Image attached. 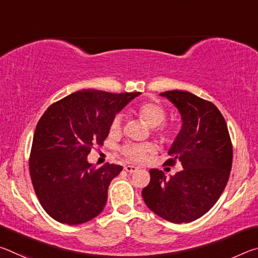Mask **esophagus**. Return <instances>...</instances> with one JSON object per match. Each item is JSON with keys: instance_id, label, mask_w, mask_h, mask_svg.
Segmentation results:
<instances>
[{"instance_id": "esophagus-1", "label": "esophagus", "mask_w": 258, "mask_h": 258, "mask_svg": "<svg viewBox=\"0 0 258 258\" xmlns=\"http://www.w3.org/2000/svg\"><path fill=\"white\" fill-rule=\"evenodd\" d=\"M124 169H125L126 172H128V173H134V172L138 171L139 167H137V166H134V165H126L125 167H124Z\"/></svg>"}]
</instances>
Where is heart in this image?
<instances>
[{
	"label": "heart",
	"mask_w": 258,
	"mask_h": 258,
	"mask_svg": "<svg viewBox=\"0 0 258 258\" xmlns=\"http://www.w3.org/2000/svg\"><path fill=\"white\" fill-rule=\"evenodd\" d=\"M138 116L141 118L146 124L150 127H154L155 133L157 135L168 141L173 137V130L167 125H164V121L167 117V110L163 104L157 101H148L142 104H140L137 109ZM123 120L124 117L121 113H118L113 117V119L110 124V133L118 134L121 132L123 128ZM156 147L152 143H126L121 148V154L128 159L134 161H143L147 159L148 155L155 152Z\"/></svg>",
	"instance_id": "1"
}]
</instances>
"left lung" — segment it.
Segmentation results:
<instances>
[{
  "instance_id": "left-lung-1",
  "label": "left lung",
  "mask_w": 258,
  "mask_h": 258,
  "mask_svg": "<svg viewBox=\"0 0 258 258\" xmlns=\"http://www.w3.org/2000/svg\"><path fill=\"white\" fill-rule=\"evenodd\" d=\"M175 104L182 128L173 142L167 164L181 161L183 169L166 177L150 169L142 190L148 207L172 223H189L205 215L221 197L232 167V142L223 115L215 104L186 91L160 93Z\"/></svg>"
}]
</instances>
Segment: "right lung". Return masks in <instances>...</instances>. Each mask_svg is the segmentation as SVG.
<instances>
[{"label":"right lung","instance_id":"add662e5","mask_svg":"<svg viewBox=\"0 0 258 258\" xmlns=\"http://www.w3.org/2000/svg\"><path fill=\"white\" fill-rule=\"evenodd\" d=\"M140 92L82 90L52 103L38 120L29 173L38 200L53 220L77 225L106 206L108 186L120 165L89 164L94 145L102 146L113 117Z\"/></svg>","mask_w":258,"mask_h":258}]
</instances>
